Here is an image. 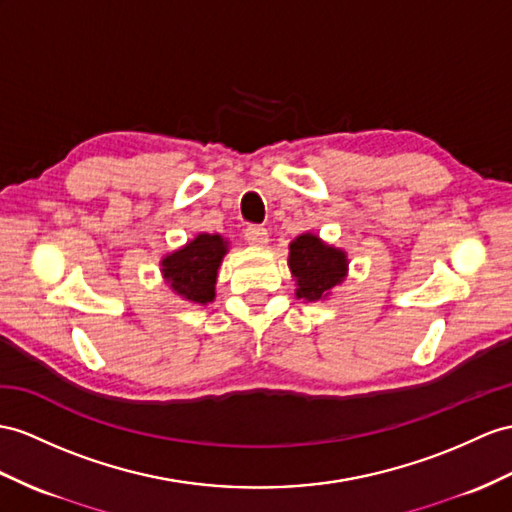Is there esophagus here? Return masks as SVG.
Listing matches in <instances>:
<instances>
[{
	"mask_svg": "<svg viewBox=\"0 0 512 512\" xmlns=\"http://www.w3.org/2000/svg\"><path fill=\"white\" fill-rule=\"evenodd\" d=\"M245 241L254 247H263L269 241V232L263 226H247L245 230Z\"/></svg>",
	"mask_w": 512,
	"mask_h": 512,
	"instance_id": "1",
	"label": "esophagus"
}]
</instances>
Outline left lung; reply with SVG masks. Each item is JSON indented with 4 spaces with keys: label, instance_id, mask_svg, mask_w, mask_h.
I'll return each instance as SVG.
<instances>
[{
    "label": "left lung",
    "instance_id": "obj_1",
    "mask_svg": "<svg viewBox=\"0 0 512 512\" xmlns=\"http://www.w3.org/2000/svg\"><path fill=\"white\" fill-rule=\"evenodd\" d=\"M289 249V267L297 280V297L317 302L343 282L347 260L341 249L323 245L315 234L297 236Z\"/></svg>",
    "mask_w": 512,
    "mask_h": 512
}]
</instances>
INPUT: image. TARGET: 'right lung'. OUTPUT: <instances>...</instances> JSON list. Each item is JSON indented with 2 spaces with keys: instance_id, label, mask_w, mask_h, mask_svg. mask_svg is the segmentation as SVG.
I'll use <instances>...</instances> for the list:
<instances>
[{
  "instance_id": "add662e5",
  "label": "right lung",
  "mask_w": 512,
  "mask_h": 512,
  "mask_svg": "<svg viewBox=\"0 0 512 512\" xmlns=\"http://www.w3.org/2000/svg\"><path fill=\"white\" fill-rule=\"evenodd\" d=\"M226 252L219 234H199L195 241L162 260V273L178 295L208 304L215 297L217 269Z\"/></svg>"
}]
</instances>
